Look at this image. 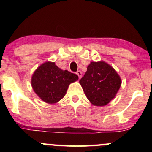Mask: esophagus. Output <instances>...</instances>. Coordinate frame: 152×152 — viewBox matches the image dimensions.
<instances>
[{
  "label": "esophagus",
  "mask_w": 152,
  "mask_h": 152,
  "mask_svg": "<svg viewBox=\"0 0 152 152\" xmlns=\"http://www.w3.org/2000/svg\"><path fill=\"white\" fill-rule=\"evenodd\" d=\"M76 74H77V76H78V78H79V79L82 77V73H81V71H78L77 72H76Z\"/></svg>",
  "instance_id": "esophagus-1"
}]
</instances>
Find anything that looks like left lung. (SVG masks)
I'll list each match as a JSON object with an SVG mask.
<instances>
[{
  "mask_svg": "<svg viewBox=\"0 0 152 152\" xmlns=\"http://www.w3.org/2000/svg\"><path fill=\"white\" fill-rule=\"evenodd\" d=\"M79 83L91 104L104 106L116 97L121 79L112 66L101 61L90 63Z\"/></svg>",
  "mask_w": 152,
  "mask_h": 152,
  "instance_id": "obj_1",
  "label": "left lung"
}]
</instances>
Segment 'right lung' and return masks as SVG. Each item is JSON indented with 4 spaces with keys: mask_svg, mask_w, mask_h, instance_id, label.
<instances>
[{
    "mask_svg": "<svg viewBox=\"0 0 152 152\" xmlns=\"http://www.w3.org/2000/svg\"><path fill=\"white\" fill-rule=\"evenodd\" d=\"M78 76L62 70L55 62L46 61L40 65L31 77V86L36 95L49 104H55L66 95L69 86Z\"/></svg>",
    "mask_w": 152,
    "mask_h": 152,
    "instance_id": "right-lung-1",
    "label": "right lung"
}]
</instances>
